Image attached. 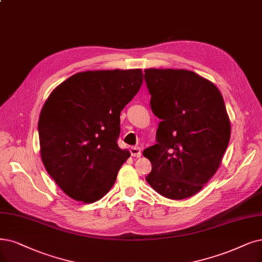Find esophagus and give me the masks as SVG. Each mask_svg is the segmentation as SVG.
<instances>
[{
    "instance_id": "1",
    "label": "esophagus",
    "mask_w": 262,
    "mask_h": 262,
    "mask_svg": "<svg viewBox=\"0 0 262 262\" xmlns=\"http://www.w3.org/2000/svg\"><path fill=\"white\" fill-rule=\"evenodd\" d=\"M130 154L135 158H140L141 157V149L139 147H132Z\"/></svg>"
}]
</instances>
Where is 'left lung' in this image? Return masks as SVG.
Segmentation results:
<instances>
[{
    "label": "left lung",
    "mask_w": 262,
    "mask_h": 262,
    "mask_svg": "<svg viewBox=\"0 0 262 262\" xmlns=\"http://www.w3.org/2000/svg\"><path fill=\"white\" fill-rule=\"evenodd\" d=\"M151 109L162 122L158 143L143 151L146 177L161 195L183 200L201 191L219 168L231 123L218 87L185 69H146Z\"/></svg>",
    "instance_id": "1"
}]
</instances>
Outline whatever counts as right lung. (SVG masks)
<instances>
[{
  "label": "right lung",
  "instance_id": "right-lung-1",
  "mask_svg": "<svg viewBox=\"0 0 262 262\" xmlns=\"http://www.w3.org/2000/svg\"><path fill=\"white\" fill-rule=\"evenodd\" d=\"M141 69L79 72L58 85L38 119L45 169L68 196L94 203L130 156L116 140L120 114L138 93Z\"/></svg>",
  "mask_w": 262,
  "mask_h": 262
}]
</instances>
